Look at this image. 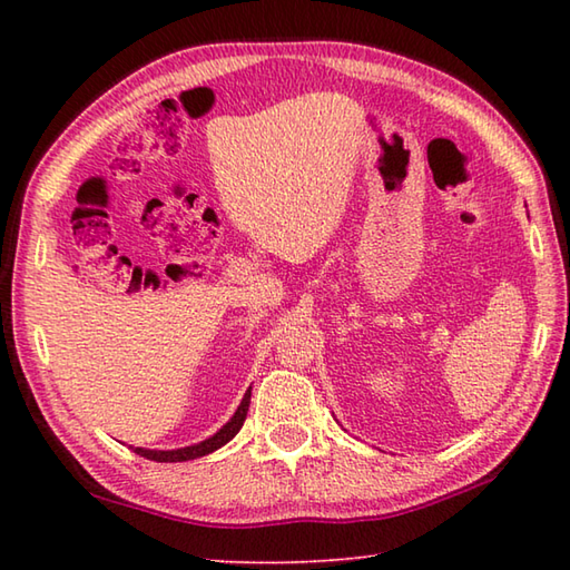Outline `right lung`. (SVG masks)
<instances>
[{
	"instance_id": "add662e5",
	"label": "right lung",
	"mask_w": 570,
	"mask_h": 570,
	"mask_svg": "<svg viewBox=\"0 0 570 570\" xmlns=\"http://www.w3.org/2000/svg\"><path fill=\"white\" fill-rule=\"evenodd\" d=\"M249 396H252V386L245 392V396H242V402H239L237 411L233 414V419H229L220 431L213 433L210 439H205L200 443H193V445H186V448H176V451H151V448H135V451L139 455H144V458L156 460V463H184V460H196V458L208 455V453L217 451V448H223L227 441L235 439L237 431L242 429V423H245V419H247Z\"/></svg>"
}]
</instances>
